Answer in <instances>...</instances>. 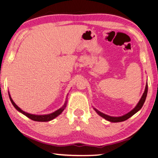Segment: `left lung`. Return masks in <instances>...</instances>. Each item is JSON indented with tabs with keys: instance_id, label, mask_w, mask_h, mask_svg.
I'll return each instance as SVG.
<instances>
[{
	"instance_id": "obj_1",
	"label": "left lung",
	"mask_w": 158,
	"mask_h": 158,
	"mask_svg": "<svg viewBox=\"0 0 158 158\" xmlns=\"http://www.w3.org/2000/svg\"><path fill=\"white\" fill-rule=\"evenodd\" d=\"M147 93H148V84H146L145 90H144L143 95H142V96H141L140 100L139 101V102L137 103V105H136L135 107L132 110H131L130 112H128L127 114L123 115V116H109V115H106L104 113H102L101 111H98L97 109H95L94 107H93V109H94V110L96 111V113H97L99 116H100L101 117L104 118L106 119V121L113 122V123H118V122L125 121H126L127 119L129 118H130L131 116H132L134 114H135L137 111H139L141 109V107H142L143 105L144 102H145V100H146V98L147 96Z\"/></svg>"
}]
</instances>
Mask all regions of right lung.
Here are the masks:
<instances>
[{"mask_svg": "<svg viewBox=\"0 0 158 158\" xmlns=\"http://www.w3.org/2000/svg\"><path fill=\"white\" fill-rule=\"evenodd\" d=\"M8 94H9L10 100V101H11L12 105L14 106V107L16 109H17L18 111H19L20 113L23 114V115H25L26 117L29 118L31 119V120H33V121H38V122H47V121H52V120L54 119L56 117H57L58 116H59V115L63 111L64 109H65L66 106H67V102H68V101H67V98H68V97H67L65 104H64L62 107H60V109H58V110L55 111L54 112H52V113L49 114L36 115V114H29V113H28V112H26L24 111H23L22 109L19 107V106L15 103V102L13 101V100H12V98H11V95H10V92H8Z\"/></svg>", "mask_w": 158, "mask_h": 158, "instance_id": "obj_1", "label": "right lung"}]
</instances>
